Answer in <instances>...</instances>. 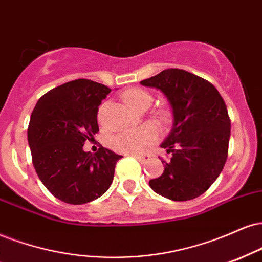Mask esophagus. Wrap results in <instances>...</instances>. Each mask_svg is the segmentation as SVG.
<instances>
[{"instance_id": "34e87169", "label": "esophagus", "mask_w": 262, "mask_h": 262, "mask_svg": "<svg viewBox=\"0 0 262 262\" xmlns=\"http://www.w3.org/2000/svg\"><path fill=\"white\" fill-rule=\"evenodd\" d=\"M134 157H135V159H137L138 161H139L140 163L147 162V161H149V160L151 159L150 155H134Z\"/></svg>"}]
</instances>
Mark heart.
<instances>
[{
  "label": "heart",
  "instance_id": "obj_1",
  "mask_svg": "<svg viewBox=\"0 0 262 262\" xmlns=\"http://www.w3.org/2000/svg\"><path fill=\"white\" fill-rule=\"evenodd\" d=\"M123 100L129 107L133 110H140L149 107L152 102V97L146 90L140 88H132L123 94ZM168 113L161 112L159 115V119L162 123L168 121ZM159 137L157 128L151 123L141 125V127L129 129L122 133L116 134L111 139V147L115 151L125 155H140L147 152L151 147L155 145Z\"/></svg>",
  "mask_w": 262,
  "mask_h": 262
}]
</instances>
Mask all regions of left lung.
I'll return each instance as SVG.
<instances>
[{
	"mask_svg": "<svg viewBox=\"0 0 262 262\" xmlns=\"http://www.w3.org/2000/svg\"><path fill=\"white\" fill-rule=\"evenodd\" d=\"M161 90L173 112V127L161 144L169 160L150 188L173 201L200 196L222 172L228 156L231 119L210 81L184 69L169 68L140 81Z\"/></svg>",
	"mask_w": 262,
	"mask_h": 262,
	"instance_id": "1",
	"label": "left lung"
}]
</instances>
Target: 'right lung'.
Wrapping results in <instances>:
<instances>
[{"mask_svg": "<svg viewBox=\"0 0 262 262\" xmlns=\"http://www.w3.org/2000/svg\"><path fill=\"white\" fill-rule=\"evenodd\" d=\"M111 89L89 79L68 81L37 101L30 116L28 141L40 181L63 203L86 204L112 184L121 155L106 147L85 152V141L99 132L97 112Z\"/></svg>", "mask_w": 262, "mask_h": 262, "instance_id": "obj_1", "label": "right lung"}]
</instances>
